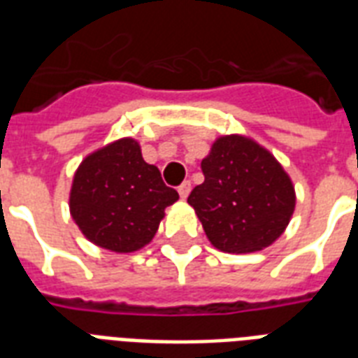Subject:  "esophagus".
<instances>
[{
  "label": "esophagus",
  "mask_w": 358,
  "mask_h": 358,
  "mask_svg": "<svg viewBox=\"0 0 358 358\" xmlns=\"http://www.w3.org/2000/svg\"><path fill=\"white\" fill-rule=\"evenodd\" d=\"M191 191V182H184V184L180 185L178 187V193H180V199H187V195H189Z\"/></svg>",
  "instance_id": "obj_1"
}]
</instances>
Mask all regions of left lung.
<instances>
[{
    "mask_svg": "<svg viewBox=\"0 0 358 358\" xmlns=\"http://www.w3.org/2000/svg\"><path fill=\"white\" fill-rule=\"evenodd\" d=\"M201 167L204 182L187 202L215 249L247 255L284 234L295 210V187L266 146L247 135H219Z\"/></svg>",
    "mask_w": 358,
    "mask_h": 358,
    "instance_id": "left-lung-1",
    "label": "left lung"
}]
</instances>
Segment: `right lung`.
<instances>
[{
	"mask_svg": "<svg viewBox=\"0 0 358 358\" xmlns=\"http://www.w3.org/2000/svg\"><path fill=\"white\" fill-rule=\"evenodd\" d=\"M178 193L143 159L139 141L122 137L83 157L70 187V215L91 243L111 252H135L156 236L165 208Z\"/></svg>",
	"mask_w": 358,
	"mask_h": 358,
	"instance_id": "right-lung-1",
	"label": "right lung"
}]
</instances>
